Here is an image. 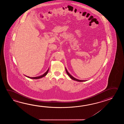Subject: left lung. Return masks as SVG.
<instances>
[{
  "mask_svg": "<svg viewBox=\"0 0 124 124\" xmlns=\"http://www.w3.org/2000/svg\"><path fill=\"white\" fill-rule=\"evenodd\" d=\"M66 73L67 74H68V75H69V76L70 77V78H71L72 79H73V80H74V81H76L77 82H85V81H86V80H78V79H76V78H74V77L72 76L69 73L68 71H67V69H66Z\"/></svg>",
  "mask_w": 124,
  "mask_h": 124,
  "instance_id": "left-lung-1",
  "label": "left lung"
}]
</instances>
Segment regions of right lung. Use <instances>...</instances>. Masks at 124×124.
<instances>
[{"instance_id": "1", "label": "right lung", "mask_w": 124, "mask_h": 124, "mask_svg": "<svg viewBox=\"0 0 124 124\" xmlns=\"http://www.w3.org/2000/svg\"><path fill=\"white\" fill-rule=\"evenodd\" d=\"M49 68H48V69L46 71V72H45L44 74H42V75H41V76H40L36 77H30L26 76V75H25V76L26 77H27V78H31V79H39V78H43V77H45L46 75V74H47L48 72V71H49Z\"/></svg>"}]
</instances>
